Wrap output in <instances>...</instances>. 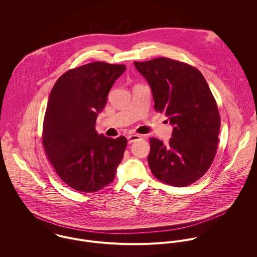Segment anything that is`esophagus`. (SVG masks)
<instances>
[{
    "label": "esophagus",
    "mask_w": 257,
    "mask_h": 257,
    "mask_svg": "<svg viewBox=\"0 0 257 257\" xmlns=\"http://www.w3.org/2000/svg\"><path fill=\"white\" fill-rule=\"evenodd\" d=\"M140 139H141V136H139V135H131L127 137V141L130 144H133V143L139 141Z\"/></svg>",
    "instance_id": "obj_1"
}]
</instances>
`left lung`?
I'll list each match as a JSON object with an SVG mask.
<instances>
[{"label": "left lung", "instance_id": "obj_1", "mask_svg": "<svg viewBox=\"0 0 257 257\" xmlns=\"http://www.w3.org/2000/svg\"><path fill=\"white\" fill-rule=\"evenodd\" d=\"M134 64L151 89L155 110L165 112L173 126L167 145L149 140L152 174L175 187L194 183L210 168L220 133L218 106L207 81L198 69L165 57Z\"/></svg>", "mask_w": 257, "mask_h": 257}]
</instances>
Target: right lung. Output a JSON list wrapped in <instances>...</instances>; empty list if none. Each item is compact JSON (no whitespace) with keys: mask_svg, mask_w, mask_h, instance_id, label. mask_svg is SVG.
Here are the masks:
<instances>
[{"mask_svg":"<svg viewBox=\"0 0 257 257\" xmlns=\"http://www.w3.org/2000/svg\"><path fill=\"white\" fill-rule=\"evenodd\" d=\"M125 69L88 63L63 74L50 92L42 144L58 176L76 191L92 193L111 183L123 157L126 139L99 135L95 125L110 88Z\"/></svg>","mask_w":257,"mask_h":257,"instance_id":"obj_1","label":"right lung"}]
</instances>
